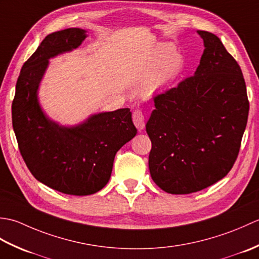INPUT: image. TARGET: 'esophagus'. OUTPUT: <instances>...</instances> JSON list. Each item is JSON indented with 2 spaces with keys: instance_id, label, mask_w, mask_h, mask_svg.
Instances as JSON below:
<instances>
[{
  "instance_id": "34e87169",
  "label": "esophagus",
  "mask_w": 259,
  "mask_h": 259,
  "mask_svg": "<svg viewBox=\"0 0 259 259\" xmlns=\"http://www.w3.org/2000/svg\"><path fill=\"white\" fill-rule=\"evenodd\" d=\"M133 121L135 125L137 126V129L139 131L144 130L145 128V114L144 112L141 111V110H135L134 113H133Z\"/></svg>"
}]
</instances>
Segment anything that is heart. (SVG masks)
I'll use <instances>...</instances> for the list:
<instances>
[{"label": "heart", "mask_w": 259, "mask_h": 259, "mask_svg": "<svg viewBox=\"0 0 259 259\" xmlns=\"http://www.w3.org/2000/svg\"><path fill=\"white\" fill-rule=\"evenodd\" d=\"M183 70V59L168 46L158 47L146 64L147 79L142 91L152 95L169 87Z\"/></svg>", "instance_id": "b5f03b06"}]
</instances>
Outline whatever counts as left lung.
Here are the masks:
<instances>
[{
  "label": "left lung",
  "mask_w": 259,
  "mask_h": 259,
  "mask_svg": "<svg viewBox=\"0 0 259 259\" xmlns=\"http://www.w3.org/2000/svg\"><path fill=\"white\" fill-rule=\"evenodd\" d=\"M197 32L205 50L195 74L153 98L156 109L146 124L151 178L174 195L205 189L230 171L248 119L237 61L217 35Z\"/></svg>",
  "instance_id": "1"
}]
</instances>
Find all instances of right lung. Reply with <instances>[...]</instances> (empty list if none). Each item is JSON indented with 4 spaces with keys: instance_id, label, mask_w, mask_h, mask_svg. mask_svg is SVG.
Here are the masks:
<instances>
[{
    "instance_id": "add662e5",
    "label": "right lung",
    "mask_w": 259,
    "mask_h": 259,
    "mask_svg": "<svg viewBox=\"0 0 259 259\" xmlns=\"http://www.w3.org/2000/svg\"><path fill=\"white\" fill-rule=\"evenodd\" d=\"M87 37L71 27L51 33L23 64L12 102L21 156L40 183L67 195L96 194L108 184L115 153L137 135L129 108L93 114L74 126L49 119L37 100L49 59L72 51Z\"/></svg>"
}]
</instances>
